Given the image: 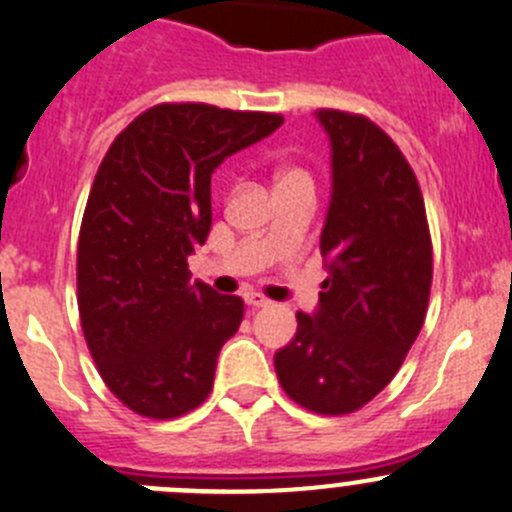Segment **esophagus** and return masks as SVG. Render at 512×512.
I'll return each mask as SVG.
<instances>
[{"label": "esophagus", "mask_w": 512, "mask_h": 512, "mask_svg": "<svg viewBox=\"0 0 512 512\" xmlns=\"http://www.w3.org/2000/svg\"><path fill=\"white\" fill-rule=\"evenodd\" d=\"M243 301H246V304L251 306V309H261V306H269L271 304V301L266 299V296L256 294V291H246V294H243Z\"/></svg>", "instance_id": "1"}]
</instances>
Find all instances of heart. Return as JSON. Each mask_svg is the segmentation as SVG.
<instances>
[{
    "label": "heart",
    "instance_id": "obj_1",
    "mask_svg": "<svg viewBox=\"0 0 512 512\" xmlns=\"http://www.w3.org/2000/svg\"><path fill=\"white\" fill-rule=\"evenodd\" d=\"M294 178H306V173H301V170H296V168L279 170V183L281 180H294Z\"/></svg>",
    "mask_w": 512,
    "mask_h": 512
}]
</instances>
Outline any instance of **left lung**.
I'll return each instance as SVG.
<instances>
[{"label":"left lung","instance_id":"left-lung-1","mask_svg":"<svg viewBox=\"0 0 512 512\" xmlns=\"http://www.w3.org/2000/svg\"><path fill=\"white\" fill-rule=\"evenodd\" d=\"M332 145V198L321 228L326 281L314 314L274 357L294 402L349 415L377 397L425 324L432 241L405 155L362 115L316 110Z\"/></svg>","mask_w":512,"mask_h":512}]
</instances>
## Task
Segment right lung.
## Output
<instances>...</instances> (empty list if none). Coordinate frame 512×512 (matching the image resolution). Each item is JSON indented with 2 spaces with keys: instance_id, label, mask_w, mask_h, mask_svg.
Returning a JSON list of instances; mask_svg holds the SVG:
<instances>
[{
  "instance_id": "obj_1",
  "label": "right lung",
  "mask_w": 512,
  "mask_h": 512,
  "mask_svg": "<svg viewBox=\"0 0 512 512\" xmlns=\"http://www.w3.org/2000/svg\"><path fill=\"white\" fill-rule=\"evenodd\" d=\"M284 118L201 102L155 105L97 168L77 246V306L100 377L133 412L170 420L211 394L241 296L193 281L188 256L211 231V175Z\"/></svg>"
}]
</instances>
